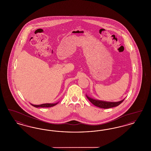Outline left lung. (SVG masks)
I'll list each match as a JSON object with an SVG mask.
<instances>
[{"instance_id":"left-lung-1","label":"left lung","mask_w":151,"mask_h":151,"mask_svg":"<svg viewBox=\"0 0 151 151\" xmlns=\"http://www.w3.org/2000/svg\"><path fill=\"white\" fill-rule=\"evenodd\" d=\"M86 97L89 101L92 103L94 105L99 107V108H103V109H108V108H113L118 106L120 105L124 100L120 101L119 102H106V101H102L96 100L92 99L88 96H86Z\"/></svg>"}]
</instances>
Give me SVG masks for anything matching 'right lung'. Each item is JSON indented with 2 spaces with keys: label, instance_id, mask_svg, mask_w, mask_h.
Listing matches in <instances>:
<instances>
[{
  "label": "right lung",
  "instance_id": "add662e5",
  "mask_svg": "<svg viewBox=\"0 0 151 151\" xmlns=\"http://www.w3.org/2000/svg\"><path fill=\"white\" fill-rule=\"evenodd\" d=\"M58 103L56 104H41V105H33L31 104L32 106L36 108H49V107H52L55 105H56Z\"/></svg>",
  "mask_w": 151,
  "mask_h": 151
}]
</instances>
